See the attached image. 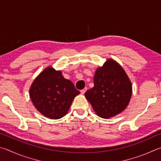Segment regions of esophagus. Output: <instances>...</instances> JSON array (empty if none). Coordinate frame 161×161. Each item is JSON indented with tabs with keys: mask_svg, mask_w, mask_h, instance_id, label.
<instances>
[{
	"mask_svg": "<svg viewBox=\"0 0 161 161\" xmlns=\"http://www.w3.org/2000/svg\"><path fill=\"white\" fill-rule=\"evenodd\" d=\"M87 91V88H85L84 89H83V90H81L80 91V93L81 94H85V92H86V91Z\"/></svg>",
	"mask_w": 161,
	"mask_h": 161,
	"instance_id": "esophagus-1",
	"label": "esophagus"
}]
</instances>
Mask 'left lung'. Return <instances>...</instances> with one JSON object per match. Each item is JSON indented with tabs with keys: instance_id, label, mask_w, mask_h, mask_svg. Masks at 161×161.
<instances>
[{
	"instance_id": "left-lung-1",
	"label": "left lung",
	"mask_w": 161,
	"mask_h": 161,
	"mask_svg": "<svg viewBox=\"0 0 161 161\" xmlns=\"http://www.w3.org/2000/svg\"><path fill=\"white\" fill-rule=\"evenodd\" d=\"M94 87L85 96L98 116L110 118L125 110L130 101L132 86L120 65L108 59L95 71Z\"/></svg>"
}]
</instances>
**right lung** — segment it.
Listing matches in <instances>:
<instances>
[{
    "instance_id": "obj_1",
    "label": "right lung",
    "mask_w": 161,
    "mask_h": 161,
    "mask_svg": "<svg viewBox=\"0 0 161 161\" xmlns=\"http://www.w3.org/2000/svg\"><path fill=\"white\" fill-rule=\"evenodd\" d=\"M80 92L60 70L47 67L33 81L30 96L33 105L44 116L58 119L67 114L74 97Z\"/></svg>"
}]
</instances>
